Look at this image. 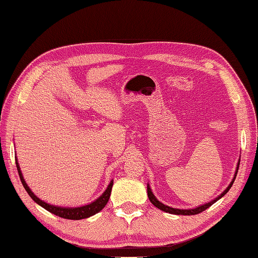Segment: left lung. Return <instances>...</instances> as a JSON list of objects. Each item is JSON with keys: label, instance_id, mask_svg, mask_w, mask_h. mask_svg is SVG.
I'll return each mask as SVG.
<instances>
[{"label": "left lung", "instance_id": "left-lung-1", "mask_svg": "<svg viewBox=\"0 0 258 258\" xmlns=\"http://www.w3.org/2000/svg\"><path fill=\"white\" fill-rule=\"evenodd\" d=\"M239 162H240V160H239ZM239 162H238V164H237V169H236L235 176H234V178H232V181L230 182L229 185H228V187L225 189V191H223V192L220 194L219 197L216 198L215 200H212V201H210L209 203H206V205H202V206H200V207H197V208H194V209H185V210H183V209H175V208H171V207H168V206H165L164 203L159 202V201L157 200L156 197H155L154 194H153L152 189H150L149 184H147V193H148L149 201L152 202L155 207L158 208V209H160V210H162V211L168 212V213H172V215H182V216H192V215H198V213H200V212H202V211H205L206 209H208L209 207H211V206L213 205V203L217 202L218 200H219V199H221L223 196H225V194H226L228 191H229L230 187L232 186V184H234V182H235V178H236V176H237L238 167H239Z\"/></svg>", "mask_w": 258, "mask_h": 258}]
</instances>
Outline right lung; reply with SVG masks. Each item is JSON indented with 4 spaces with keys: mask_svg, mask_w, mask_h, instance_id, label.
Returning <instances> with one entry per match:
<instances>
[{
    "mask_svg": "<svg viewBox=\"0 0 258 258\" xmlns=\"http://www.w3.org/2000/svg\"><path fill=\"white\" fill-rule=\"evenodd\" d=\"M16 164H17L19 176H20V179L22 182V185H23L24 188H26V191L28 192V194L30 196L32 200L35 201L36 203H38V205L42 207L43 209H46L47 211H49V212L53 213V215H56V216L60 217V218H64V219L81 220V219H85V218H89L91 216H94L95 213L100 212L102 209H103L106 206V203H108V201H109L111 189H112V185H113V181L110 182V184L108 185V187H106L105 191L103 192V194H102L100 198L96 199L95 201L90 203V205H86V206H83V207H77V208H65V207H57V206H53V205H49V203L40 200V199L33 194V192L30 189V187L27 185L26 181H24L17 158H16Z\"/></svg>",
    "mask_w": 258,
    "mask_h": 258,
    "instance_id": "right-lung-1",
    "label": "right lung"
}]
</instances>
